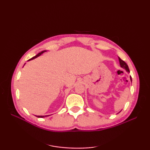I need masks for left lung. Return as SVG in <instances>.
I'll return each mask as SVG.
<instances>
[{"label": "left lung", "mask_w": 150, "mask_h": 150, "mask_svg": "<svg viewBox=\"0 0 150 150\" xmlns=\"http://www.w3.org/2000/svg\"><path fill=\"white\" fill-rule=\"evenodd\" d=\"M119 62H120V66L122 67V68H124V69L126 70V71L127 72H129V68L128 65H127V64L124 61V60H122L121 59H120L119 57ZM130 80H131V81H132V77L130 76Z\"/></svg>", "instance_id": "1"}]
</instances>
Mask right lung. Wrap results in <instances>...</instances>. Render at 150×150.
<instances>
[{
    "label": "right lung",
    "instance_id": "obj_1",
    "mask_svg": "<svg viewBox=\"0 0 150 150\" xmlns=\"http://www.w3.org/2000/svg\"><path fill=\"white\" fill-rule=\"evenodd\" d=\"M46 52V50H44V51H42V52H41L40 53H39L37 54V55H35V57H32V58L31 59H30L29 60H32V59H35V58H37V57H39V56H40L41 54H42L44 52ZM36 117H39V118H43V117H47V116H49V115H43V116H38V115H35Z\"/></svg>",
    "mask_w": 150,
    "mask_h": 150
}]
</instances>
